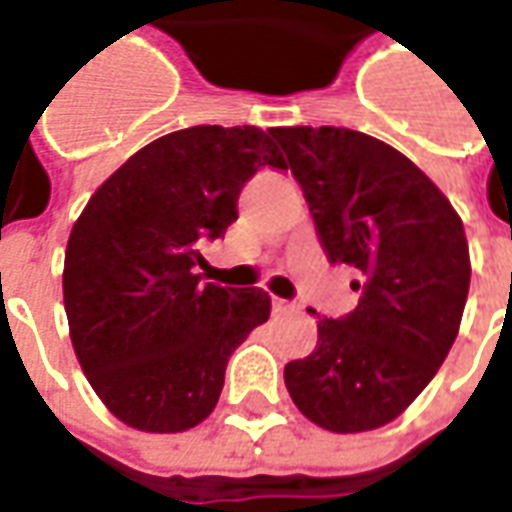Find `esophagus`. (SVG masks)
Listing matches in <instances>:
<instances>
[{
    "instance_id": "34e87169",
    "label": "esophagus",
    "mask_w": 512,
    "mask_h": 512,
    "mask_svg": "<svg viewBox=\"0 0 512 512\" xmlns=\"http://www.w3.org/2000/svg\"><path fill=\"white\" fill-rule=\"evenodd\" d=\"M271 304H274V312L296 310V304H293V301H285V299H274V301H271Z\"/></svg>"
}]
</instances>
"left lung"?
<instances>
[{"instance_id": "8db88e82", "label": "left lung", "mask_w": 512, "mask_h": 512, "mask_svg": "<svg viewBox=\"0 0 512 512\" xmlns=\"http://www.w3.org/2000/svg\"><path fill=\"white\" fill-rule=\"evenodd\" d=\"M271 136L326 257L359 271V304L318 318V345L285 365V386L332 433L381 428L430 384L458 337L472 277L463 222L417 164L376 136L334 126Z\"/></svg>"}]
</instances>
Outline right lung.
Masks as SVG:
<instances>
[{
    "label": "right lung",
    "mask_w": 512,
    "mask_h": 512,
    "mask_svg": "<svg viewBox=\"0 0 512 512\" xmlns=\"http://www.w3.org/2000/svg\"><path fill=\"white\" fill-rule=\"evenodd\" d=\"M285 169L255 126H194L128 158L73 224L65 312L73 351L106 408L147 433L200 425L224 370L271 299L260 288L200 285V249L238 219L257 169Z\"/></svg>",
    "instance_id": "right-lung-1"
}]
</instances>
